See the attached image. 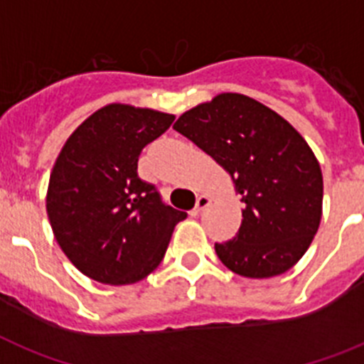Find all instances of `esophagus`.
<instances>
[{
	"label": "esophagus",
	"instance_id": "obj_1",
	"mask_svg": "<svg viewBox=\"0 0 364 364\" xmlns=\"http://www.w3.org/2000/svg\"><path fill=\"white\" fill-rule=\"evenodd\" d=\"M210 196H205V194H201V196H198V201L196 205H194V209L191 210V216H198L201 213V210L205 209V207L210 205Z\"/></svg>",
	"mask_w": 364,
	"mask_h": 364
}]
</instances>
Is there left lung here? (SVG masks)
I'll return each instance as SVG.
<instances>
[{"label":"left lung","instance_id":"1","mask_svg":"<svg viewBox=\"0 0 364 364\" xmlns=\"http://www.w3.org/2000/svg\"><path fill=\"white\" fill-rule=\"evenodd\" d=\"M173 129L224 168L244 203L237 237L215 244L220 261L252 279L294 267L322 220V170L304 136L270 107L237 92L192 107Z\"/></svg>","mask_w":364,"mask_h":364}]
</instances>
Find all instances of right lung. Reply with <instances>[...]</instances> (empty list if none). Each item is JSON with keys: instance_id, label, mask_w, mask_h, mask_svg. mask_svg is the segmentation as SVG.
<instances>
[{"instance_id": "1", "label": "right lung", "mask_w": 364, "mask_h": 364, "mask_svg": "<svg viewBox=\"0 0 364 364\" xmlns=\"http://www.w3.org/2000/svg\"><path fill=\"white\" fill-rule=\"evenodd\" d=\"M173 114L109 103L64 142L51 170L46 210L55 240L87 277L133 285L161 264L173 228L187 213L164 205L136 173L146 144Z\"/></svg>"}]
</instances>
